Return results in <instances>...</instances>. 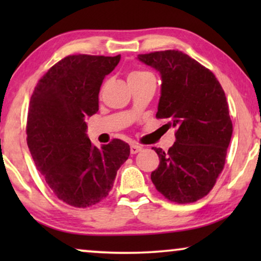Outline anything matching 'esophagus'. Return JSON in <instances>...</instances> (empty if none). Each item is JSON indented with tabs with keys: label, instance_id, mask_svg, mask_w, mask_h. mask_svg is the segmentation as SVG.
I'll return each mask as SVG.
<instances>
[{
	"label": "esophagus",
	"instance_id": "1",
	"mask_svg": "<svg viewBox=\"0 0 261 261\" xmlns=\"http://www.w3.org/2000/svg\"><path fill=\"white\" fill-rule=\"evenodd\" d=\"M141 149H142V147L140 145H137V144H132L130 145V153H132V154H135V153L140 152Z\"/></svg>",
	"mask_w": 261,
	"mask_h": 261
}]
</instances>
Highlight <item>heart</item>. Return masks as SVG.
<instances>
[{
  "label": "heart",
  "instance_id": "heart-1",
  "mask_svg": "<svg viewBox=\"0 0 261 261\" xmlns=\"http://www.w3.org/2000/svg\"><path fill=\"white\" fill-rule=\"evenodd\" d=\"M146 76H151V73L146 72V71H133V72H130L129 76H128V81L137 80V78H141Z\"/></svg>",
  "mask_w": 261,
  "mask_h": 261
}]
</instances>
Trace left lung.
I'll return each instance as SVG.
<instances>
[{
    "label": "left lung",
    "mask_w": 261,
    "mask_h": 261,
    "mask_svg": "<svg viewBox=\"0 0 261 261\" xmlns=\"http://www.w3.org/2000/svg\"><path fill=\"white\" fill-rule=\"evenodd\" d=\"M138 59L160 73L156 117L176 128L169 151L153 147L160 163L151 179L171 202L198 201L222 172L233 133L223 89L212 71L180 51L152 52Z\"/></svg>",
    "instance_id": "8db88e82"
}]
</instances>
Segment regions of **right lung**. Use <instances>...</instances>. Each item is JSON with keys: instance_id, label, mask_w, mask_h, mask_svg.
Segmentation results:
<instances>
[{"instance_id": "obj_1", "label": "right lung", "mask_w": 261, "mask_h": 261, "mask_svg": "<svg viewBox=\"0 0 261 261\" xmlns=\"http://www.w3.org/2000/svg\"><path fill=\"white\" fill-rule=\"evenodd\" d=\"M121 56H67L38 82L31 97L27 144L37 169L60 201L88 208L108 196L129 145L113 139L96 147L85 120L98 112V94Z\"/></svg>"}]
</instances>
